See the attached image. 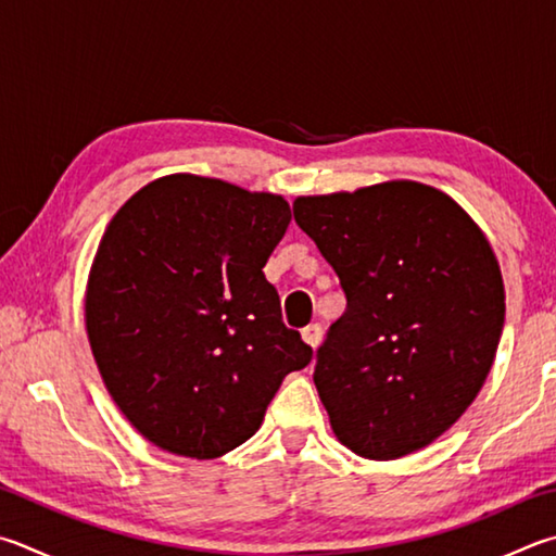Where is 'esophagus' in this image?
<instances>
[{"instance_id": "esophagus-1", "label": "esophagus", "mask_w": 556, "mask_h": 556, "mask_svg": "<svg viewBox=\"0 0 556 556\" xmlns=\"http://www.w3.org/2000/svg\"><path fill=\"white\" fill-rule=\"evenodd\" d=\"M301 338H304L306 345H311L313 350H316L320 345V338H323V328L318 326V323H311V326H306L304 330H301Z\"/></svg>"}]
</instances>
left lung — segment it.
<instances>
[{
    "instance_id": "8db88e82",
    "label": "left lung",
    "mask_w": 556,
    "mask_h": 556,
    "mask_svg": "<svg viewBox=\"0 0 556 556\" xmlns=\"http://www.w3.org/2000/svg\"><path fill=\"white\" fill-rule=\"evenodd\" d=\"M294 220L348 299L313 371L332 432L367 459L430 445L498 350L506 291L486 236L457 201L408 179L299 197Z\"/></svg>"
}]
</instances>
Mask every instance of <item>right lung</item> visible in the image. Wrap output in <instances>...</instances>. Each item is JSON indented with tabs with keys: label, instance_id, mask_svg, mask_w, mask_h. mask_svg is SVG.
Returning <instances> with one entry per match:
<instances>
[{
	"label": "right lung",
	"instance_id": "1",
	"mask_svg": "<svg viewBox=\"0 0 556 556\" xmlns=\"http://www.w3.org/2000/svg\"><path fill=\"white\" fill-rule=\"evenodd\" d=\"M289 204L220 179L169 175L116 211L87 281V336L111 399L140 435L214 459L262 426L313 350L265 279Z\"/></svg>",
	"mask_w": 556,
	"mask_h": 556
}]
</instances>
